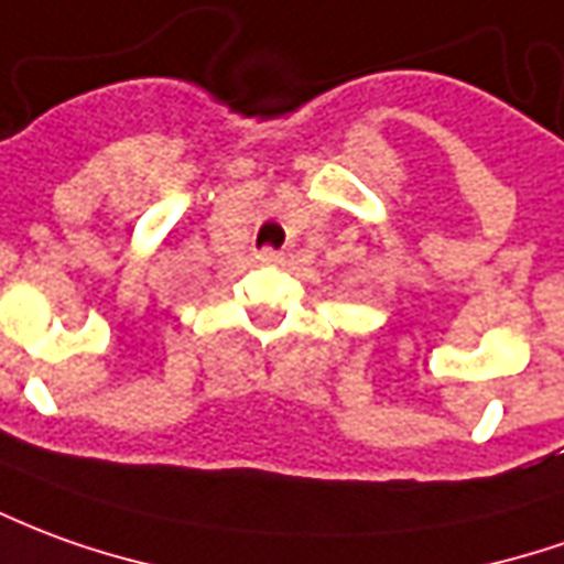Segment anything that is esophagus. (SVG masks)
<instances>
[{"mask_svg": "<svg viewBox=\"0 0 564 564\" xmlns=\"http://www.w3.org/2000/svg\"><path fill=\"white\" fill-rule=\"evenodd\" d=\"M254 258H258V263H267V267H273V263H282V251H275V248H260Z\"/></svg>", "mask_w": 564, "mask_h": 564, "instance_id": "esophagus-1", "label": "esophagus"}]
</instances>
